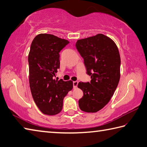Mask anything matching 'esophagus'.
Returning a JSON list of instances; mask_svg holds the SVG:
<instances>
[{"label": "esophagus", "mask_w": 147, "mask_h": 147, "mask_svg": "<svg viewBox=\"0 0 147 147\" xmlns=\"http://www.w3.org/2000/svg\"><path fill=\"white\" fill-rule=\"evenodd\" d=\"M78 84V82L75 81V82H73V88H77V86Z\"/></svg>", "instance_id": "obj_1"}]
</instances>
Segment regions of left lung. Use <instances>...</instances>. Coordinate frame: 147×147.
Returning a JSON list of instances; mask_svg holds the SVG:
<instances>
[{"label": "left lung", "mask_w": 147, "mask_h": 147, "mask_svg": "<svg viewBox=\"0 0 147 147\" xmlns=\"http://www.w3.org/2000/svg\"><path fill=\"white\" fill-rule=\"evenodd\" d=\"M76 47L83 60L90 82H79L83 92L78 100L80 110L96 113L108 104L120 77V57L115 42L104 34L78 40Z\"/></svg>", "instance_id": "left-lung-1"}]
</instances>
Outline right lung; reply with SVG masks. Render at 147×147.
I'll return each instance as SVG.
<instances>
[{
  "mask_svg": "<svg viewBox=\"0 0 147 147\" xmlns=\"http://www.w3.org/2000/svg\"><path fill=\"white\" fill-rule=\"evenodd\" d=\"M69 42L52 34H40L30 46L28 61L32 96L40 111L48 115L61 111L63 100L73 87L71 80L55 79L60 68L59 52Z\"/></svg>",
  "mask_w": 147,
  "mask_h": 147,
  "instance_id": "right-lung-1",
  "label": "right lung"
}]
</instances>
